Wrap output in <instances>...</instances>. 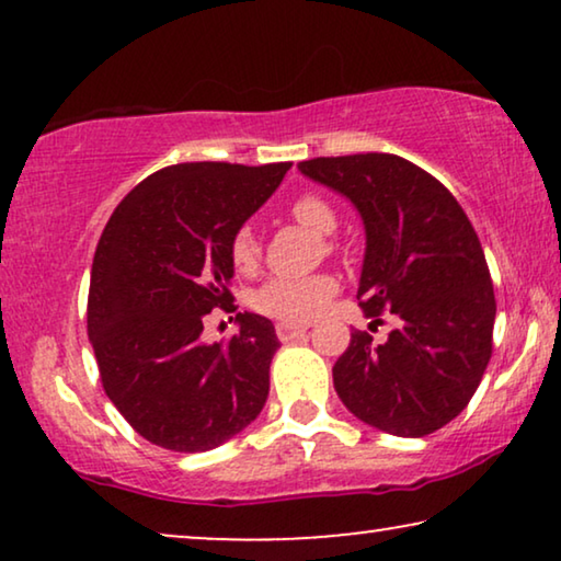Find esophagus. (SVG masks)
<instances>
[{
  "mask_svg": "<svg viewBox=\"0 0 561 561\" xmlns=\"http://www.w3.org/2000/svg\"><path fill=\"white\" fill-rule=\"evenodd\" d=\"M306 332H309V327L306 324H290V321H280V324H275V334H278L280 342H290Z\"/></svg>",
  "mask_w": 561,
  "mask_h": 561,
  "instance_id": "34e87169",
  "label": "esophagus"
}]
</instances>
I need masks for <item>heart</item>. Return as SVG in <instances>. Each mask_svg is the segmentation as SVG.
<instances>
[{
  "instance_id": "obj_1",
  "label": "heart",
  "mask_w": 561,
  "mask_h": 561,
  "mask_svg": "<svg viewBox=\"0 0 561 561\" xmlns=\"http://www.w3.org/2000/svg\"><path fill=\"white\" fill-rule=\"evenodd\" d=\"M298 225L311 229L313 234H332L336 229V214L324 198L301 196L290 206ZM229 257L240 273H250L260 260V242L250 227H242L229 244ZM336 283L329 275H309V278H273L255 290L252 306L265 317L280 321H311L327 309L334 296Z\"/></svg>"
}]
</instances>
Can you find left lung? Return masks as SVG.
Returning a JSON list of instances; mask_svg holds the SVG:
<instances>
[{
	"label": "left lung",
	"mask_w": 561,
	"mask_h": 561,
	"mask_svg": "<svg viewBox=\"0 0 561 561\" xmlns=\"http://www.w3.org/2000/svg\"><path fill=\"white\" fill-rule=\"evenodd\" d=\"M306 179L336 191L365 227L357 298L396 313L388 340L355 329L334 390L386 434L426 436L465 411L493 355L495 296L478 234L434 175L390 152L313 158Z\"/></svg>",
	"instance_id": "left-lung-1"
}]
</instances>
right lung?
<instances>
[{"label": "right lung", "mask_w": 561, "mask_h": 561, "mask_svg": "<svg viewBox=\"0 0 561 561\" xmlns=\"http://www.w3.org/2000/svg\"><path fill=\"white\" fill-rule=\"evenodd\" d=\"M290 163H179L122 198L99 240L89 340L127 424L173 451H209L252 424L280 347L271 319L237 313L229 342H204L206 313L234 301L232 237Z\"/></svg>", "instance_id": "right-lung-1"}]
</instances>
